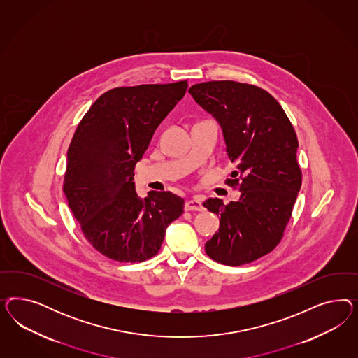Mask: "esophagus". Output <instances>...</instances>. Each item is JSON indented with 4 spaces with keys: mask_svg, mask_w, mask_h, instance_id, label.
<instances>
[{
    "mask_svg": "<svg viewBox=\"0 0 358 358\" xmlns=\"http://www.w3.org/2000/svg\"><path fill=\"white\" fill-rule=\"evenodd\" d=\"M185 210L186 211H203L205 207L202 206V202L198 198H193L185 203Z\"/></svg>",
    "mask_w": 358,
    "mask_h": 358,
    "instance_id": "34e87169",
    "label": "esophagus"
}]
</instances>
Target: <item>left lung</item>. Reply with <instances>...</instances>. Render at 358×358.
Instances as JSON below:
<instances>
[{"label":"left lung","mask_w":358,"mask_h":358,"mask_svg":"<svg viewBox=\"0 0 358 358\" xmlns=\"http://www.w3.org/2000/svg\"><path fill=\"white\" fill-rule=\"evenodd\" d=\"M189 93L220 124L236 164L227 184L241 192L238 202L203 203L220 217L219 231L205 244L207 256L229 266L250 264L277 247L292 217L302 185L296 134L277 99L261 87L226 80L195 84Z\"/></svg>","instance_id":"left-lung-1"}]
</instances>
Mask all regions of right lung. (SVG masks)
Segmentation results:
<instances>
[{
	"label": "right lung",
	"mask_w": 358,
	"mask_h": 358,
	"mask_svg": "<svg viewBox=\"0 0 358 358\" xmlns=\"http://www.w3.org/2000/svg\"><path fill=\"white\" fill-rule=\"evenodd\" d=\"M186 89V80L114 87L97 98L77 126L63 192L85 238L111 260L151 259L166 227L184 213V199L171 192L139 198L134 169Z\"/></svg>",
	"instance_id": "obj_1"
}]
</instances>
